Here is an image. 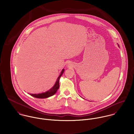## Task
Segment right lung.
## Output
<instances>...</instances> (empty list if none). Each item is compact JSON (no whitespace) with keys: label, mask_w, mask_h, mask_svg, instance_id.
<instances>
[{"label":"right lung","mask_w":134,"mask_h":134,"mask_svg":"<svg viewBox=\"0 0 134 134\" xmlns=\"http://www.w3.org/2000/svg\"><path fill=\"white\" fill-rule=\"evenodd\" d=\"M64 70L63 69L59 75V76L58 77L57 80L55 84V85L53 86V88H52L49 90L44 92V93H39V94H30L31 95L35 97L36 98H47L51 96L54 95L56 92L57 91L58 89L59 88V79L63 74L64 72Z\"/></svg>","instance_id":"add662e5"}]
</instances>
